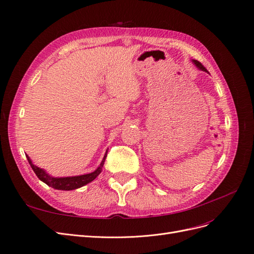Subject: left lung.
I'll list each match as a JSON object with an SVG mask.
<instances>
[{"label": "left lung", "instance_id": "8db88e82", "mask_svg": "<svg viewBox=\"0 0 254 254\" xmlns=\"http://www.w3.org/2000/svg\"><path fill=\"white\" fill-rule=\"evenodd\" d=\"M193 63H194V64L199 68V70L204 71V72H207V71H206V68H205V67H204L200 63H199V61H197V60H194V59H193Z\"/></svg>", "mask_w": 254, "mask_h": 254}]
</instances>
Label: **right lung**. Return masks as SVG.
Here are the masks:
<instances>
[{"mask_svg": "<svg viewBox=\"0 0 254 254\" xmlns=\"http://www.w3.org/2000/svg\"><path fill=\"white\" fill-rule=\"evenodd\" d=\"M106 157H107V151L103 158L101 165H99L94 172H92L90 174H86V175L72 176V177H60L59 178V177L50 176L47 172L42 170V168L34 165L30 158L28 156H26L29 165L32 166L33 171L35 172L38 178H39L45 184H48L49 187H51L53 189H56V190H72L79 189L83 186H86V184L90 183L91 181H93L96 177L102 173Z\"/></svg>", "mask_w": 254, "mask_h": 254, "instance_id": "obj_1", "label": "right lung"}]
</instances>
